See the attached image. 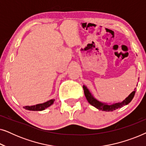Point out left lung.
<instances>
[{
  "label": "left lung",
  "mask_w": 146,
  "mask_h": 146,
  "mask_svg": "<svg viewBox=\"0 0 146 146\" xmlns=\"http://www.w3.org/2000/svg\"><path fill=\"white\" fill-rule=\"evenodd\" d=\"M83 89L84 91L85 96L88 102L92 106H93L94 107L98 109L99 110L106 111H112L113 110H115L120 108L124 106L125 105H127L131 100H132L134 96L135 93V88L134 91H133L124 100L121 102L108 104L105 102H102L98 100L96 98H95L94 96L92 94V93L90 92V90L88 89V88L86 86H83Z\"/></svg>",
  "instance_id": "1"
}]
</instances>
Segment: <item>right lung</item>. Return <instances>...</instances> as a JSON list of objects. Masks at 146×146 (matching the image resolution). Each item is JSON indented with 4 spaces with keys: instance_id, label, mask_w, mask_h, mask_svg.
<instances>
[{
    "instance_id": "right-lung-1",
    "label": "right lung",
    "mask_w": 146,
    "mask_h": 146,
    "mask_svg": "<svg viewBox=\"0 0 146 146\" xmlns=\"http://www.w3.org/2000/svg\"><path fill=\"white\" fill-rule=\"evenodd\" d=\"M55 101L54 99L50 100L42 104H38L34 105V106H24L23 108L26 110H28L30 111H42L44 110L46 108L50 106L51 105H52L54 104V102Z\"/></svg>"
}]
</instances>
